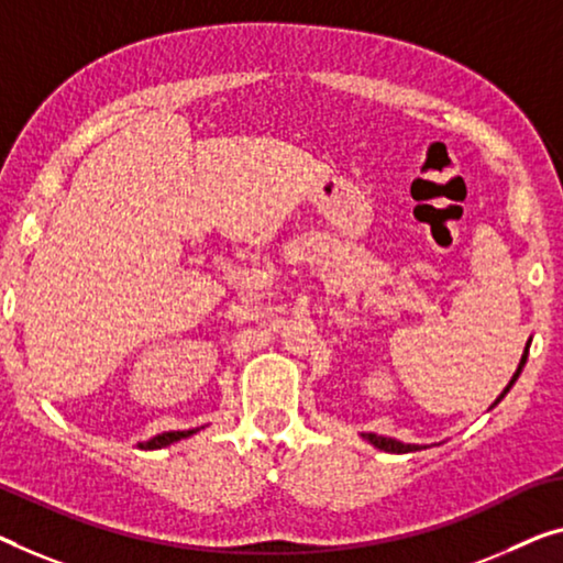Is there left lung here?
I'll return each instance as SVG.
<instances>
[{"label": "left lung", "mask_w": 563, "mask_h": 563, "mask_svg": "<svg viewBox=\"0 0 563 563\" xmlns=\"http://www.w3.org/2000/svg\"><path fill=\"white\" fill-rule=\"evenodd\" d=\"M528 346H531V341L526 343V351H523V356H521V364H518V368H516L514 379L508 382V387L503 389L500 397H498L496 401H493V407L500 405V399L506 397V394L510 391V387H514V384H516L518 376H521L523 366H526V358H528ZM362 438H364V440H368V442H372L374 448H379V450H384V452H397V455H401V452H415V450H422V448H419V444H407V442H399V440H391V438H382V434H374V432H364Z\"/></svg>", "instance_id": "8db88e82"}]
</instances>
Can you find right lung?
Instances as JSON below:
<instances>
[{"instance_id":"obj_1","label":"right lung","mask_w":563,"mask_h":563,"mask_svg":"<svg viewBox=\"0 0 563 563\" xmlns=\"http://www.w3.org/2000/svg\"><path fill=\"white\" fill-rule=\"evenodd\" d=\"M197 432H199V427L197 430H184V432H162V434H156V438H151L148 442H139V448L141 450H162V448H166V444L179 442L184 438H191V434H197Z\"/></svg>"}]
</instances>
